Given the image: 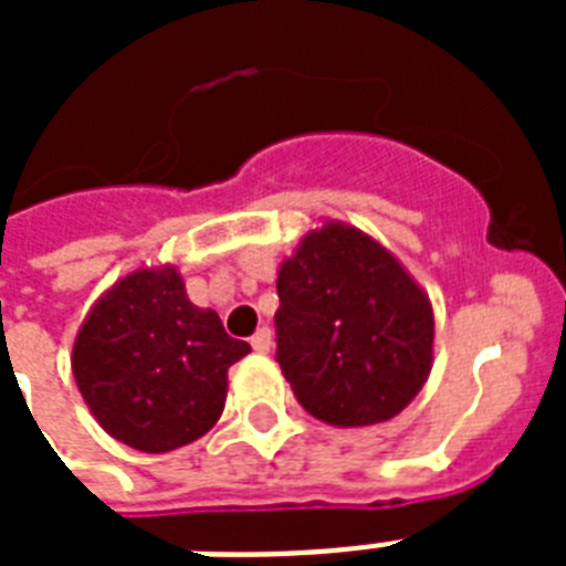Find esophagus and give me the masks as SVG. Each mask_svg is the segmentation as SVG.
Returning <instances> with one entry per match:
<instances>
[{"label": "esophagus", "mask_w": 566, "mask_h": 566, "mask_svg": "<svg viewBox=\"0 0 566 566\" xmlns=\"http://www.w3.org/2000/svg\"><path fill=\"white\" fill-rule=\"evenodd\" d=\"M249 344H252V349H255V353H270V346H273V332H270L266 326H261L255 335H252V340H249Z\"/></svg>", "instance_id": "obj_1"}]
</instances>
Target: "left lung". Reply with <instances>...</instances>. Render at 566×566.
I'll list each match as a JSON object with an SVG mask.
<instances>
[{"instance_id":"1","label":"left lung","mask_w":566,"mask_h":566,"mask_svg":"<svg viewBox=\"0 0 566 566\" xmlns=\"http://www.w3.org/2000/svg\"><path fill=\"white\" fill-rule=\"evenodd\" d=\"M275 361L308 413L373 426L402 411L431 370L434 317L387 249L328 222L279 270Z\"/></svg>"}]
</instances>
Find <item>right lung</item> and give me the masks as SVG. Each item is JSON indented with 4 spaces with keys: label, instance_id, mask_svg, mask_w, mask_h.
Listing matches in <instances>:
<instances>
[{
    "label": "right lung",
    "instance_id": "1",
    "mask_svg": "<svg viewBox=\"0 0 566 566\" xmlns=\"http://www.w3.org/2000/svg\"><path fill=\"white\" fill-rule=\"evenodd\" d=\"M249 353L213 311L196 308L172 266L137 270L87 314L73 376L111 438L140 452L193 443L220 420L226 373Z\"/></svg>",
    "mask_w": 566,
    "mask_h": 566
}]
</instances>
